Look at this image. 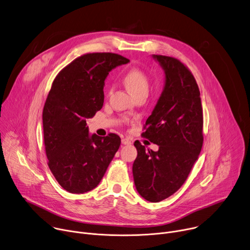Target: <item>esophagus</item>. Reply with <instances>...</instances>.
I'll use <instances>...</instances> for the list:
<instances>
[{
    "mask_svg": "<svg viewBox=\"0 0 250 250\" xmlns=\"http://www.w3.org/2000/svg\"><path fill=\"white\" fill-rule=\"evenodd\" d=\"M122 144H123L124 146H129V145H131V139H129V138H127V137L123 138V139H122Z\"/></svg>",
    "mask_w": 250,
    "mask_h": 250,
    "instance_id": "esophagus-1",
    "label": "esophagus"
}]
</instances>
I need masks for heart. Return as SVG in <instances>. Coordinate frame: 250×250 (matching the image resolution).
<instances>
[{
	"label": "heart",
	"mask_w": 250,
	"mask_h": 250,
	"mask_svg": "<svg viewBox=\"0 0 250 250\" xmlns=\"http://www.w3.org/2000/svg\"><path fill=\"white\" fill-rule=\"evenodd\" d=\"M124 81L128 90L135 97L144 93L148 94L150 80L147 74L140 68H132L128 70L124 77Z\"/></svg>",
	"instance_id": "b5f03b06"
}]
</instances>
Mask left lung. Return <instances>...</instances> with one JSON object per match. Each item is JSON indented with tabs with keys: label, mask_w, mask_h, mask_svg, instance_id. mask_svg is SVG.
Returning <instances> with one entry per match:
<instances>
[{
	"label": "left lung",
	"mask_w": 250,
	"mask_h": 250,
	"mask_svg": "<svg viewBox=\"0 0 250 250\" xmlns=\"http://www.w3.org/2000/svg\"><path fill=\"white\" fill-rule=\"evenodd\" d=\"M154 58L165 70V87L141 136L159 149H146L136 140L132 174L139 195L157 203L173 195L187 180L203 146L204 118L200 90L190 69L174 57Z\"/></svg>",
	"instance_id": "1"
}]
</instances>
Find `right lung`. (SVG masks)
Instances as JSON below:
<instances>
[{
  "label": "right lung",
  "mask_w": 250,
  "mask_h": 250,
  "mask_svg": "<svg viewBox=\"0 0 250 250\" xmlns=\"http://www.w3.org/2000/svg\"><path fill=\"white\" fill-rule=\"evenodd\" d=\"M129 60L112 52L81 55L55 77L43 113L48 167L69 193L83 194L101 182L121 146L118 134L89 135L86 120L104 104V81L115 67Z\"/></svg>",
  "instance_id": "1"
}]
</instances>
